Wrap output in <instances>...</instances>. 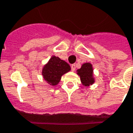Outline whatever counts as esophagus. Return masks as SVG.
<instances>
[{
    "label": "esophagus",
    "instance_id": "34e87169",
    "mask_svg": "<svg viewBox=\"0 0 133 133\" xmlns=\"http://www.w3.org/2000/svg\"><path fill=\"white\" fill-rule=\"evenodd\" d=\"M75 68H76V66H75V64H72V65H71V70H72V71H75Z\"/></svg>",
    "mask_w": 133,
    "mask_h": 133
}]
</instances>
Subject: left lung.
Instances as JSON below:
<instances>
[{"mask_svg":"<svg viewBox=\"0 0 133 133\" xmlns=\"http://www.w3.org/2000/svg\"><path fill=\"white\" fill-rule=\"evenodd\" d=\"M78 75L81 77V81L84 86H89L94 83V78H93V70H92V65L89 63H84L81 68L78 69Z\"/></svg>","mask_w":133,"mask_h":133,"instance_id":"1","label":"left lung"}]
</instances>
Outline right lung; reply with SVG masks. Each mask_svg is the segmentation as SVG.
Returning <instances> with one entry per match:
<instances>
[{"label":"right lung","mask_w":133,"mask_h":133,"mask_svg":"<svg viewBox=\"0 0 133 133\" xmlns=\"http://www.w3.org/2000/svg\"><path fill=\"white\" fill-rule=\"evenodd\" d=\"M70 70V67L66 62L58 57L52 56L49 62L44 66L42 75L50 85H56L60 82L62 75Z\"/></svg>","instance_id":"right-lung-1"}]
</instances>
